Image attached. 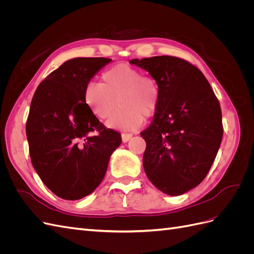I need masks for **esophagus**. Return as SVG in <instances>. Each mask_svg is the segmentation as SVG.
<instances>
[{
    "label": "esophagus",
    "mask_w": 254,
    "mask_h": 254,
    "mask_svg": "<svg viewBox=\"0 0 254 254\" xmlns=\"http://www.w3.org/2000/svg\"><path fill=\"white\" fill-rule=\"evenodd\" d=\"M132 137V133H122V140L123 142H128Z\"/></svg>",
    "instance_id": "1"
}]
</instances>
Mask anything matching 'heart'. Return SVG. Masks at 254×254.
Returning <instances> with one entry per match:
<instances>
[{"label":"heart","mask_w":254,"mask_h":254,"mask_svg":"<svg viewBox=\"0 0 254 254\" xmlns=\"http://www.w3.org/2000/svg\"><path fill=\"white\" fill-rule=\"evenodd\" d=\"M160 99L157 81L143 75L139 68L118 64L102 74V82H90L84 90V103L99 120L109 119L107 125L124 131L139 128L145 119L156 113Z\"/></svg>","instance_id":"obj_1"}]
</instances>
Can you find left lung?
Segmentation results:
<instances>
[{"label": "left lung", "instance_id": "left-lung-1", "mask_svg": "<svg viewBox=\"0 0 254 254\" xmlns=\"http://www.w3.org/2000/svg\"><path fill=\"white\" fill-rule=\"evenodd\" d=\"M130 64L148 71L160 90L155 117L141 132L145 173L163 193L181 195L205 178L216 158L224 134L219 102L202 72L182 58Z\"/></svg>", "mask_w": 254, "mask_h": 254}]
</instances>
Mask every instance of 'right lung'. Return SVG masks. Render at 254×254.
<instances>
[{
  "label": "right lung",
  "mask_w": 254,
  "mask_h": 254,
  "mask_svg": "<svg viewBox=\"0 0 254 254\" xmlns=\"http://www.w3.org/2000/svg\"><path fill=\"white\" fill-rule=\"evenodd\" d=\"M110 61H65L40 82L30 104L26 136L32 164L45 186L66 200L86 197L101 184L111 153L122 143L121 134L84 103L90 79Z\"/></svg>",
  "instance_id": "1"
}]
</instances>
